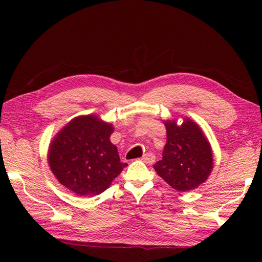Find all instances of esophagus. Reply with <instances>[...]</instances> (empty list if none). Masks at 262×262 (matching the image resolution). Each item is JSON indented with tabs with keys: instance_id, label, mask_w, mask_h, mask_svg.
<instances>
[{
	"instance_id": "1",
	"label": "esophagus",
	"mask_w": 262,
	"mask_h": 262,
	"mask_svg": "<svg viewBox=\"0 0 262 262\" xmlns=\"http://www.w3.org/2000/svg\"><path fill=\"white\" fill-rule=\"evenodd\" d=\"M142 161H143V162H145L146 164H152V163H154V161H155V155L153 153L144 154V157L142 158Z\"/></svg>"
}]
</instances>
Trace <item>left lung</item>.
Listing matches in <instances>:
<instances>
[{
	"mask_svg": "<svg viewBox=\"0 0 262 262\" xmlns=\"http://www.w3.org/2000/svg\"><path fill=\"white\" fill-rule=\"evenodd\" d=\"M166 144L162 160L153 165L157 173L178 191H189L202 185L213 169V155L207 138L197 124L185 119L164 122Z\"/></svg>",
	"mask_w": 262,
	"mask_h": 262,
	"instance_id": "obj_1",
	"label": "left lung"
}]
</instances>
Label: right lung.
Segmentation results:
<instances>
[{"instance_id": "right-lung-1", "label": "right lung", "mask_w": 262, "mask_h": 262, "mask_svg": "<svg viewBox=\"0 0 262 262\" xmlns=\"http://www.w3.org/2000/svg\"><path fill=\"white\" fill-rule=\"evenodd\" d=\"M113 132V125L93 115L71 120L49 147L48 162L57 180L79 196L103 192L127 166L110 142Z\"/></svg>"}]
</instances>
